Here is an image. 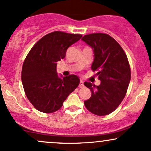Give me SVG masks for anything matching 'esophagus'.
<instances>
[{
    "mask_svg": "<svg viewBox=\"0 0 151 151\" xmlns=\"http://www.w3.org/2000/svg\"><path fill=\"white\" fill-rule=\"evenodd\" d=\"M79 86L80 88H82V87H84V82H83V81H79Z\"/></svg>",
    "mask_w": 151,
    "mask_h": 151,
    "instance_id": "obj_1",
    "label": "esophagus"
}]
</instances>
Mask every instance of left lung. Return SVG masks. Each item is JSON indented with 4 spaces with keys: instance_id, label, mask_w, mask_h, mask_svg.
I'll return each instance as SVG.
<instances>
[{
    "instance_id": "left-lung-1",
    "label": "left lung",
    "mask_w": 151,
    "mask_h": 151,
    "mask_svg": "<svg viewBox=\"0 0 151 151\" xmlns=\"http://www.w3.org/2000/svg\"><path fill=\"white\" fill-rule=\"evenodd\" d=\"M92 48L93 71L101 81L99 86L85 81L91 96L84 101L86 108L98 116L115 111L123 101L131 80V69L124 50L113 37L104 33H93L81 38Z\"/></svg>"
}]
</instances>
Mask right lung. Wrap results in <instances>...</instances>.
Wrapping results in <instances>:
<instances>
[{"label":"right lung","instance_id":"add662e5","mask_svg":"<svg viewBox=\"0 0 151 151\" xmlns=\"http://www.w3.org/2000/svg\"><path fill=\"white\" fill-rule=\"evenodd\" d=\"M81 37L52 32L37 41L26 57L22 69V86L28 100L40 111L50 114L59 110L79 85L77 75H58L57 62L65 58L69 47Z\"/></svg>","mask_w":151,"mask_h":151}]
</instances>
